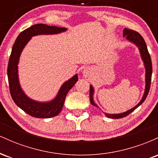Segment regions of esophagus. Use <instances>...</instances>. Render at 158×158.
<instances>
[{
  "mask_svg": "<svg viewBox=\"0 0 158 158\" xmlns=\"http://www.w3.org/2000/svg\"><path fill=\"white\" fill-rule=\"evenodd\" d=\"M90 73H91V70L88 68H85L82 71V74L85 77H88V76H90Z\"/></svg>",
  "mask_w": 158,
  "mask_h": 158,
  "instance_id": "1",
  "label": "esophagus"
}]
</instances>
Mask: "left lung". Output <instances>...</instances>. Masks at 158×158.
Here are the masks:
<instances>
[{
	"label": "left lung",
	"mask_w": 158,
	"mask_h": 158,
	"mask_svg": "<svg viewBox=\"0 0 158 158\" xmlns=\"http://www.w3.org/2000/svg\"><path fill=\"white\" fill-rule=\"evenodd\" d=\"M123 37L126 38V39L129 42H131V44H134L138 48L139 54H140L141 59H142L143 65H144L145 68V89H144V93L142 97V99H140V101L137 103L135 107L131 108V109L126 110V111L123 112V113L119 114H108V113H103L105 114V115L107 117L110 119H120L123 118V117H126L128 114H131L132 111H134L136 108H138L142 103L144 102L146 98L147 97V95L148 94L150 89V84H151V79H152V60L151 57H150L149 53H148L147 46H146V42H145L143 38L141 36L140 34H139L138 32L134 31V30H128V29L125 28L123 30ZM94 88L93 85H90V102L91 103V105H93L94 106L97 107L99 108V106L96 104L94 102Z\"/></svg>",
	"instance_id": "obj_1"
}]
</instances>
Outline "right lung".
I'll use <instances>...</instances> for the list:
<instances>
[{"label": "right lung", "instance_id": "add662e5", "mask_svg": "<svg viewBox=\"0 0 158 158\" xmlns=\"http://www.w3.org/2000/svg\"><path fill=\"white\" fill-rule=\"evenodd\" d=\"M67 30L68 29L64 27L48 26L44 23L34 24L19 34L12 47L7 68L11 97L21 109L33 117L50 118L56 117L60 113L64 106L67 94L78 81V74H75L61 85L53 99L47 102H40L29 97L21 88L19 77L20 56L26 45L33 36L56 35L66 32Z\"/></svg>", "mask_w": 158, "mask_h": 158}]
</instances>
